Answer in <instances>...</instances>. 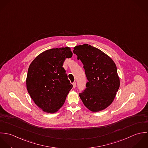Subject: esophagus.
<instances>
[{
    "instance_id": "1",
    "label": "esophagus",
    "mask_w": 148,
    "mask_h": 148,
    "mask_svg": "<svg viewBox=\"0 0 148 148\" xmlns=\"http://www.w3.org/2000/svg\"><path fill=\"white\" fill-rule=\"evenodd\" d=\"M76 82H74L73 83V88H75V87H76Z\"/></svg>"
}]
</instances>
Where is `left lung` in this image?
<instances>
[{"instance_id": "1", "label": "left lung", "mask_w": 148, "mask_h": 148, "mask_svg": "<svg viewBox=\"0 0 148 148\" xmlns=\"http://www.w3.org/2000/svg\"><path fill=\"white\" fill-rule=\"evenodd\" d=\"M73 53L84 64L88 81L79 97L85 106L94 112L102 110L113 101L119 88V78L114 61L88 44L77 46Z\"/></svg>"}]
</instances>
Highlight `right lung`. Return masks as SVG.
<instances>
[{"label":"right lung","mask_w":148,"mask_h":148,"mask_svg":"<svg viewBox=\"0 0 148 148\" xmlns=\"http://www.w3.org/2000/svg\"><path fill=\"white\" fill-rule=\"evenodd\" d=\"M72 56L70 47L51 49L40 54L30 64L27 90L35 103L43 111L57 112L72 89L63 67L64 60Z\"/></svg>","instance_id":"obj_1"}]
</instances>
